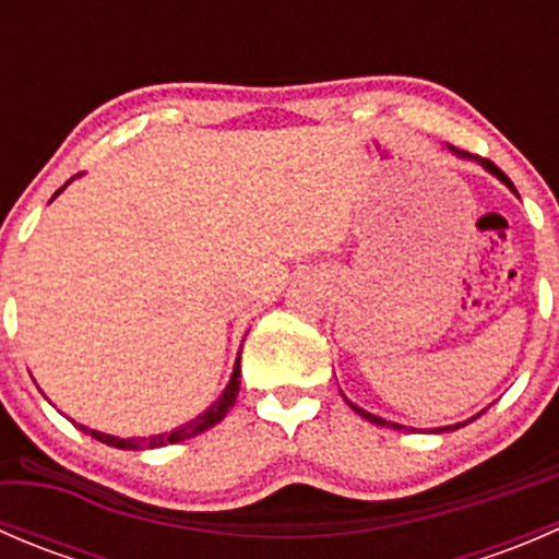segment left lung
<instances>
[{
  "label": "left lung",
  "instance_id": "8db88e82",
  "mask_svg": "<svg viewBox=\"0 0 559 559\" xmlns=\"http://www.w3.org/2000/svg\"><path fill=\"white\" fill-rule=\"evenodd\" d=\"M447 148H449V151H452V154H454V156H460V159H467V162H476V165H481V167H484V170H487L489 175H495V178H498V180H500V183H506V186H509V189H511V191H514V194H516V189H514V183H511V180H509V175H506L503 170H500V167H495V165H492V162H489V159H481V156H473V154H467V151H456V148H454V145H447ZM516 197H520V194H516ZM346 403H348V405H352V411H357V414H359V416H362V419L373 421V425H379V427H394V430H408V427L397 425V421H386V419H381V416L370 414V411L359 408V405H354V403H352V400H346ZM481 414H484V411H481ZM481 414H476V416H481ZM476 416H471V419H467V421H473V419H476ZM467 421H456V425H449V427H436V430H430V432H449V430H456V427H465V425H467Z\"/></svg>",
  "mask_w": 559,
  "mask_h": 559
}]
</instances>
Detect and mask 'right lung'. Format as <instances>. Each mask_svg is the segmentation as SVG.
<instances>
[{
	"label": "right lung",
	"instance_id": "1",
	"mask_svg": "<svg viewBox=\"0 0 559 559\" xmlns=\"http://www.w3.org/2000/svg\"><path fill=\"white\" fill-rule=\"evenodd\" d=\"M70 183H72V178L67 180V183L61 186V189L56 191L53 197H50V200H56V197H59L61 191H64ZM238 392H240V354H238V359H235L233 376H229V384L224 386V392L218 394V397L213 400V403L207 405V408L202 411L200 416H194V419L186 421V425L173 427V430L159 432V436H138V438L107 436V432L92 430V427H86V425H78V427H81L83 432H88L92 438H97L99 443H107V447H112V449H129V452H143V449H162V447H170V443L189 441V438H194V436H200V432L216 427L218 421H222L224 416L229 414V408H233L235 400H238Z\"/></svg>",
	"mask_w": 559,
	"mask_h": 559
}]
</instances>
